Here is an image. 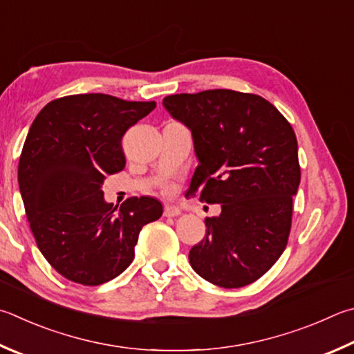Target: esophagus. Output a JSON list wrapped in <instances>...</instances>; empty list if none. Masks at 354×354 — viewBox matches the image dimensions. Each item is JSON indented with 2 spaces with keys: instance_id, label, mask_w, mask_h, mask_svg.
<instances>
[{
  "instance_id": "1",
  "label": "esophagus",
  "mask_w": 354,
  "mask_h": 354,
  "mask_svg": "<svg viewBox=\"0 0 354 354\" xmlns=\"http://www.w3.org/2000/svg\"><path fill=\"white\" fill-rule=\"evenodd\" d=\"M181 215V209L176 207V205H165L164 207V216L167 218H173Z\"/></svg>"
}]
</instances>
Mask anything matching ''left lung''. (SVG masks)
Here are the masks:
<instances>
[{
  "mask_svg": "<svg viewBox=\"0 0 354 354\" xmlns=\"http://www.w3.org/2000/svg\"><path fill=\"white\" fill-rule=\"evenodd\" d=\"M162 105L192 131L198 167L187 195L221 204L205 218L190 266L221 288L259 280L283 254L300 184L292 127L260 95L230 89L167 95Z\"/></svg>",
  "mask_w": 354,
  "mask_h": 354,
  "instance_id": "8db88e82",
  "label": "left lung"
}]
</instances>
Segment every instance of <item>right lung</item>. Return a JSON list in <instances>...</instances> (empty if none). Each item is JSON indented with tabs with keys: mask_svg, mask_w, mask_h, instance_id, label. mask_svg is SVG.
<instances>
[{
	"mask_svg": "<svg viewBox=\"0 0 354 354\" xmlns=\"http://www.w3.org/2000/svg\"><path fill=\"white\" fill-rule=\"evenodd\" d=\"M155 106L77 94L49 102L32 122L18 185L38 249L71 281L95 286L118 277L134 259L140 229L162 215L155 198H128L118 209L102 192L105 176L125 167V131Z\"/></svg>",
	"mask_w": 354,
	"mask_h": 354,
	"instance_id": "1",
	"label": "right lung"
}]
</instances>
